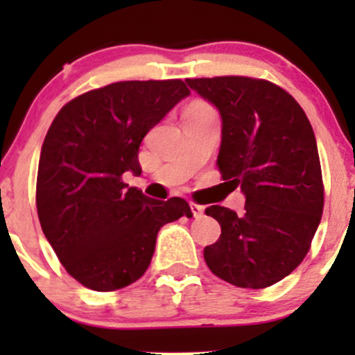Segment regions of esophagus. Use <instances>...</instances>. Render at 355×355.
I'll list each match as a JSON object with an SVG mask.
<instances>
[{
  "mask_svg": "<svg viewBox=\"0 0 355 355\" xmlns=\"http://www.w3.org/2000/svg\"><path fill=\"white\" fill-rule=\"evenodd\" d=\"M191 211H192V216L194 218H200L204 214V207L199 206V204L191 202Z\"/></svg>",
  "mask_w": 355,
  "mask_h": 355,
  "instance_id": "1",
  "label": "esophagus"
}]
</instances>
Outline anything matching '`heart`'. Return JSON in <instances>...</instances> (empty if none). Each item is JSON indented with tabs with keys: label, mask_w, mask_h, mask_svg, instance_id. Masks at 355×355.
Masks as SVG:
<instances>
[{
	"label": "heart",
	"mask_w": 355,
	"mask_h": 355,
	"mask_svg": "<svg viewBox=\"0 0 355 355\" xmlns=\"http://www.w3.org/2000/svg\"><path fill=\"white\" fill-rule=\"evenodd\" d=\"M192 106H204V105H200V103H196V105H192Z\"/></svg>",
	"instance_id": "obj_1"
}]
</instances>
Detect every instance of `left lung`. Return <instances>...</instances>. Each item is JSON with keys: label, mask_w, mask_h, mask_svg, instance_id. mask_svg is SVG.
<instances>
[{"label": "left lung", "mask_w": 355, "mask_h": 355, "mask_svg": "<svg viewBox=\"0 0 355 355\" xmlns=\"http://www.w3.org/2000/svg\"><path fill=\"white\" fill-rule=\"evenodd\" d=\"M221 116L218 168L241 187L244 213L209 206L221 235L204 259L221 280L264 288L292 273L323 214L316 137L299 103L278 85L249 77L187 78Z\"/></svg>", "instance_id": "8db88e82"}]
</instances>
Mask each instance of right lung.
<instances>
[{
    "label": "right lung",
    "instance_id": "1",
    "mask_svg": "<svg viewBox=\"0 0 355 355\" xmlns=\"http://www.w3.org/2000/svg\"><path fill=\"white\" fill-rule=\"evenodd\" d=\"M191 91L182 80H128L71 99L41 148L37 214L65 270L84 287L111 292L148 270L163 225L191 207L151 199L121 175L141 173L139 146Z\"/></svg>",
    "mask_w": 355,
    "mask_h": 355
}]
</instances>
